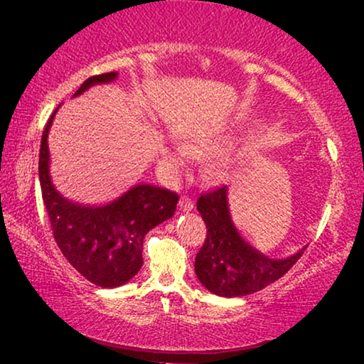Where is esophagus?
<instances>
[{"label":"esophagus","mask_w":364,"mask_h":364,"mask_svg":"<svg viewBox=\"0 0 364 364\" xmlns=\"http://www.w3.org/2000/svg\"><path fill=\"white\" fill-rule=\"evenodd\" d=\"M178 205H181L182 212H191L193 208V202H192V198H188L187 196H182L181 202H178Z\"/></svg>","instance_id":"obj_1"}]
</instances>
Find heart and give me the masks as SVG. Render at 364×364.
I'll return each mask as SVG.
<instances>
[{"label": "heart", "instance_id": "b5f03b06", "mask_svg": "<svg viewBox=\"0 0 364 364\" xmlns=\"http://www.w3.org/2000/svg\"><path fill=\"white\" fill-rule=\"evenodd\" d=\"M232 134L227 131H215V132H205L200 136H196L188 139L181 146L172 147L167 151L166 157L167 162L171 164L173 171L181 172L187 168L188 161L192 159H205L213 157L222 154L225 149L230 146ZM210 173L215 181H227L233 173V161L230 157H218L215 162L212 164Z\"/></svg>", "mask_w": 364, "mask_h": 364}]
</instances>
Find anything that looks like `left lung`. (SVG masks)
<instances>
[{"mask_svg":"<svg viewBox=\"0 0 364 364\" xmlns=\"http://www.w3.org/2000/svg\"><path fill=\"white\" fill-rule=\"evenodd\" d=\"M207 238L196 257V275L213 295L233 298L260 291L295 265L306 245L285 258H270L245 242L230 215L228 187L197 200Z\"/></svg>","mask_w":364,"mask_h":364,"instance_id":"left-lung-1","label":"left lung"}]
</instances>
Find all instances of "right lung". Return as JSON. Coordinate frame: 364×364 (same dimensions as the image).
<instances>
[{"label": "right lung", "instance_id": "obj_1", "mask_svg": "<svg viewBox=\"0 0 364 364\" xmlns=\"http://www.w3.org/2000/svg\"><path fill=\"white\" fill-rule=\"evenodd\" d=\"M117 76V73H107L89 77L74 97L97 84L114 82ZM58 109L46 124L39 151V182L54 240L66 260L86 280L102 288L121 287L141 270L144 237L173 215L178 196L167 188L139 183L116 200L97 207L64 198L49 173L48 136Z\"/></svg>", "mask_w": 364, "mask_h": 364}]
</instances>
